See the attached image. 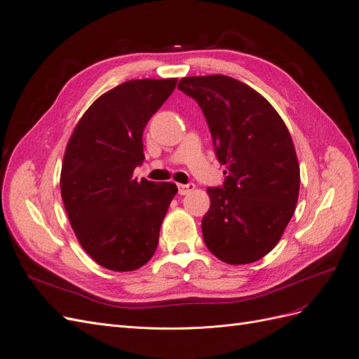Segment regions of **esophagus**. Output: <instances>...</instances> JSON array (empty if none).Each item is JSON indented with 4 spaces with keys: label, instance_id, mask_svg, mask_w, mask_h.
I'll return each mask as SVG.
<instances>
[{
    "label": "esophagus",
    "instance_id": "34e87169",
    "mask_svg": "<svg viewBox=\"0 0 359 359\" xmlns=\"http://www.w3.org/2000/svg\"><path fill=\"white\" fill-rule=\"evenodd\" d=\"M193 189H194V184H193V182H189V184H178V193L181 194V196H184V194H189Z\"/></svg>",
    "mask_w": 359,
    "mask_h": 359
}]
</instances>
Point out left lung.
I'll return each mask as SVG.
<instances>
[{
	"label": "left lung",
	"instance_id": "left-lung-1",
	"mask_svg": "<svg viewBox=\"0 0 359 359\" xmlns=\"http://www.w3.org/2000/svg\"><path fill=\"white\" fill-rule=\"evenodd\" d=\"M178 90L198 102L215 156L226 165L223 186L206 189L203 241L226 264L256 262L276 247L298 202L299 166L289 130L266 99L229 76L182 78Z\"/></svg>",
	"mask_w": 359,
	"mask_h": 359
}]
</instances>
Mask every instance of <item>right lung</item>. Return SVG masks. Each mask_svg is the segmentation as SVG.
I'll use <instances>...</instances> for the list:
<instances>
[{
    "mask_svg": "<svg viewBox=\"0 0 359 359\" xmlns=\"http://www.w3.org/2000/svg\"><path fill=\"white\" fill-rule=\"evenodd\" d=\"M177 79L127 81L99 97L64 154L61 196L83 250L112 271H135L156 253L160 226L178 189L133 178L145 160L144 128Z\"/></svg>",
    "mask_w": 359,
    "mask_h": 359,
    "instance_id": "add662e5",
    "label": "right lung"
}]
</instances>
